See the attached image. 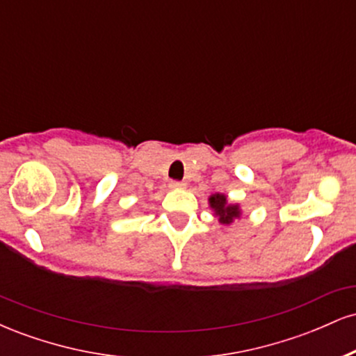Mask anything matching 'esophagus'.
<instances>
[{"mask_svg":"<svg viewBox=\"0 0 356 356\" xmlns=\"http://www.w3.org/2000/svg\"><path fill=\"white\" fill-rule=\"evenodd\" d=\"M169 187H170V189H184V187H186V182H181V181H170Z\"/></svg>","mask_w":356,"mask_h":356,"instance_id":"34e87169","label":"esophagus"}]
</instances>
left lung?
Instances as JSON below:
<instances>
[{"instance_id":"obj_1","label":"left lung","mask_w":356,"mask_h":356,"mask_svg":"<svg viewBox=\"0 0 356 356\" xmlns=\"http://www.w3.org/2000/svg\"><path fill=\"white\" fill-rule=\"evenodd\" d=\"M209 204L212 209H214L216 216L219 218L220 224H231L232 220L241 216L239 206L227 204V199L224 194H212L209 197Z\"/></svg>"}]
</instances>
